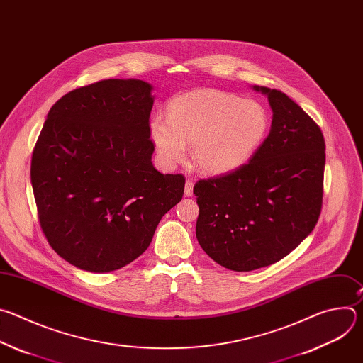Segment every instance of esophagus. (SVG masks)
<instances>
[{"label": "esophagus", "mask_w": 363, "mask_h": 363, "mask_svg": "<svg viewBox=\"0 0 363 363\" xmlns=\"http://www.w3.org/2000/svg\"><path fill=\"white\" fill-rule=\"evenodd\" d=\"M192 191H194V182H192L191 179H186V181H185V189H184L185 196H191V195H192Z\"/></svg>", "instance_id": "1"}]
</instances>
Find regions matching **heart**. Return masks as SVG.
I'll return each mask as SVG.
<instances>
[{
  "label": "heart",
  "instance_id": "heart-1",
  "mask_svg": "<svg viewBox=\"0 0 363 363\" xmlns=\"http://www.w3.org/2000/svg\"><path fill=\"white\" fill-rule=\"evenodd\" d=\"M269 129L264 108L254 100L202 89L174 99L168 116L153 115L149 135L161 164L172 168L186 158L206 174H224L245 164Z\"/></svg>",
  "mask_w": 363,
  "mask_h": 363
}]
</instances>
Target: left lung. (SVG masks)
Returning a JSON list of instances; mask_svg holds the SVG:
<instances>
[{"instance_id": "8db88e82", "label": "left lung", "mask_w": 363, "mask_h": 363, "mask_svg": "<svg viewBox=\"0 0 363 363\" xmlns=\"http://www.w3.org/2000/svg\"><path fill=\"white\" fill-rule=\"evenodd\" d=\"M273 111L269 136L248 164L199 179L196 238L220 266L251 272L277 263L313 231L323 199L325 138L286 93L254 86Z\"/></svg>"}]
</instances>
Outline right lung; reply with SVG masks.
Wrapping results in <instances>:
<instances>
[{"instance_id": "right-lung-1", "label": "right lung", "mask_w": 363, "mask_h": 363, "mask_svg": "<svg viewBox=\"0 0 363 363\" xmlns=\"http://www.w3.org/2000/svg\"><path fill=\"white\" fill-rule=\"evenodd\" d=\"M152 86L109 79L74 89L50 109L31 158L41 230L77 269L125 267L150 244L184 195L181 174L152 165Z\"/></svg>"}]
</instances>
